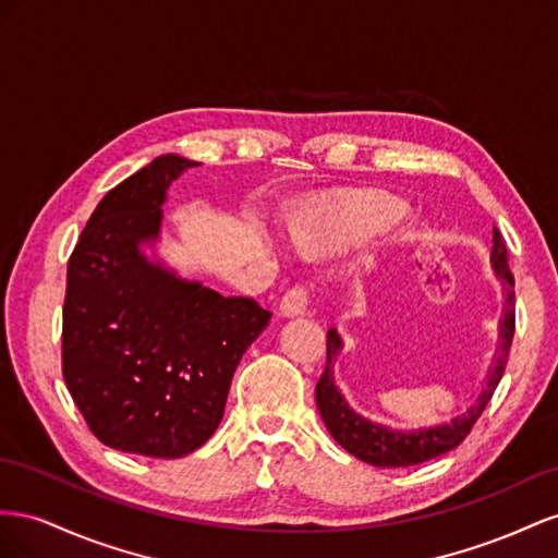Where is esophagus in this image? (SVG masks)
Instances as JSON below:
<instances>
[{
  "label": "esophagus",
  "instance_id": "esophagus-1",
  "mask_svg": "<svg viewBox=\"0 0 558 558\" xmlns=\"http://www.w3.org/2000/svg\"><path fill=\"white\" fill-rule=\"evenodd\" d=\"M308 308V292L306 288H292L280 301V315L284 317H301Z\"/></svg>",
  "mask_w": 558,
  "mask_h": 558
}]
</instances>
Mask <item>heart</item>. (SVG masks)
Listing matches in <instances>:
<instances>
[{
  "mask_svg": "<svg viewBox=\"0 0 558 558\" xmlns=\"http://www.w3.org/2000/svg\"><path fill=\"white\" fill-rule=\"evenodd\" d=\"M407 205L388 194H360L313 205L290 217L288 238L306 259H333L357 252L400 229Z\"/></svg>",
  "mask_w": 558,
  "mask_h": 558,
  "instance_id": "b5f03b06",
  "label": "heart"
}]
</instances>
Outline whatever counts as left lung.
Instances as JSON below:
<instances>
[{
  "label": "left lung",
  "mask_w": 558,
  "mask_h": 558,
  "mask_svg": "<svg viewBox=\"0 0 558 558\" xmlns=\"http://www.w3.org/2000/svg\"><path fill=\"white\" fill-rule=\"evenodd\" d=\"M490 270L493 278L500 282L505 296L502 317L498 323V348L490 357L480 395L474 397L465 411L456 413L451 421L427 423L418 427H390L362 416V413L345 402L337 378H333V364H337V357L343 350L341 333L333 327L327 331V367L315 386V402L329 435L348 453H353L374 468H409L456 449L468 437L474 421L482 416V411L500 384L509 345H512L514 339V278L507 268V247L496 227H493Z\"/></svg>",
  "instance_id": "obj_1"
}]
</instances>
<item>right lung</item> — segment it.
<instances>
[{
  "label": "right lung",
  "instance_id": "add662e5",
  "mask_svg": "<svg viewBox=\"0 0 558 558\" xmlns=\"http://www.w3.org/2000/svg\"><path fill=\"white\" fill-rule=\"evenodd\" d=\"M201 163L163 154L93 210L68 266L62 376L109 449L182 458L225 416L231 378L270 323L247 296L186 280L158 257L174 180Z\"/></svg>",
  "mask_w": 558,
  "mask_h": 558
}]
</instances>
